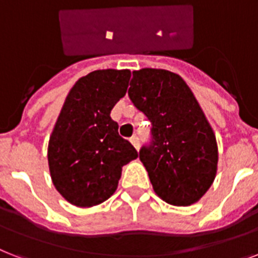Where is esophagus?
<instances>
[{
    "mask_svg": "<svg viewBox=\"0 0 258 258\" xmlns=\"http://www.w3.org/2000/svg\"><path fill=\"white\" fill-rule=\"evenodd\" d=\"M130 142H131V144H133L136 150H139V138H138V136H133V138L130 139Z\"/></svg>",
    "mask_w": 258,
    "mask_h": 258,
    "instance_id": "1",
    "label": "esophagus"
}]
</instances>
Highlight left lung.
I'll use <instances>...</instances> for the list:
<instances>
[{"label": "left lung", "instance_id": "8db88e82", "mask_svg": "<svg viewBox=\"0 0 258 258\" xmlns=\"http://www.w3.org/2000/svg\"><path fill=\"white\" fill-rule=\"evenodd\" d=\"M130 99L152 123V143L139 152L155 194L177 207L198 203L215 181L216 136L180 75L163 69L133 71Z\"/></svg>", "mask_w": 258, "mask_h": 258}]
</instances>
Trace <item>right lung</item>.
<instances>
[{"instance_id": "right-lung-1", "label": "right lung", "mask_w": 258, "mask_h": 258, "mask_svg": "<svg viewBox=\"0 0 258 258\" xmlns=\"http://www.w3.org/2000/svg\"><path fill=\"white\" fill-rule=\"evenodd\" d=\"M130 70H95L75 82L50 135V176L64 200L81 208L106 202L123 165L139 154L118 134L111 110L125 95Z\"/></svg>"}]
</instances>
